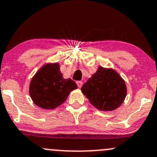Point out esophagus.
Returning <instances> with one entry per match:
<instances>
[{
    "label": "esophagus",
    "mask_w": 157,
    "mask_h": 157,
    "mask_svg": "<svg viewBox=\"0 0 157 157\" xmlns=\"http://www.w3.org/2000/svg\"><path fill=\"white\" fill-rule=\"evenodd\" d=\"M77 86H78L79 88H80V87L83 86V82H82V81H77Z\"/></svg>",
    "instance_id": "1"
}]
</instances>
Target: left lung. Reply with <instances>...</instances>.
<instances>
[{
	"mask_svg": "<svg viewBox=\"0 0 157 157\" xmlns=\"http://www.w3.org/2000/svg\"><path fill=\"white\" fill-rule=\"evenodd\" d=\"M81 91L97 109L111 111L121 105L127 90L125 81L114 70L99 66L96 73L82 86Z\"/></svg>",
	"mask_w": 157,
	"mask_h": 157,
	"instance_id": "1",
	"label": "left lung"
}]
</instances>
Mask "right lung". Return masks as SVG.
Here are the masks:
<instances>
[{
    "mask_svg": "<svg viewBox=\"0 0 157 157\" xmlns=\"http://www.w3.org/2000/svg\"><path fill=\"white\" fill-rule=\"evenodd\" d=\"M77 85L71 79H64L59 64L44 65L31 80L29 87L31 99L44 109H54L67 99Z\"/></svg>",
    "mask_w": 157,
    "mask_h": 157,
    "instance_id": "1",
    "label": "right lung"
}]
</instances>
